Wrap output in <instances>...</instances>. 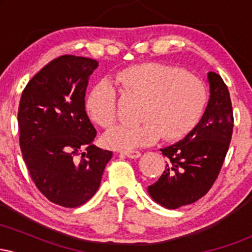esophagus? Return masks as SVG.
<instances>
[{
    "label": "esophagus",
    "mask_w": 252,
    "mask_h": 252,
    "mask_svg": "<svg viewBox=\"0 0 252 252\" xmlns=\"http://www.w3.org/2000/svg\"><path fill=\"white\" fill-rule=\"evenodd\" d=\"M124 155L129 158H137L141 156V153L137 152V150H130V152H124Z\"/></svg>",
    "instance_id": "1"
}]
</instances>
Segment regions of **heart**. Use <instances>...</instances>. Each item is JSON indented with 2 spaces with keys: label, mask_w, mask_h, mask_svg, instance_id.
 I'll list each match as a JSON object with an SVG mask.
<instances>
[{
  "label": "heart",
  "mask_w": 252,
  "mask_h": 252,
  "mask_svg": "<svg viewBox=\"0 0 252 252\" xmlns=\"http://www.w3.org/2000/svg\"><path fill=\"white\" fill-rule=\"evenodd\" d=\"M116 83L124 96L143 99L135 126H114L104 134L109 148L130 152L150 146L162 136L164 141L182 140L200 122L207 104L209 89L204 80L178 66L160 63L134 65L120 71ZM86 109L103 128L116 122L118 92L108 82L90 91Z\"/></svg>",
  "instance_id": "heart-1"
}]
</instances>
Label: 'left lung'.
Masks as SVG:
<instances>
[{
    "mask_svg": "<svg viewBox=\"0 0 252 252\" xmlns=\"http://www.w3.org/2000/svg\"><path fill=\"white\" fill-rule=\"evenodd\" d=\"M211 96L201 121L182 141L161 149L167 166L148 186L154 200L174 210L204 196L218 178L233 130V111L227 86L219 74L209 73Z\"/></svg>",
    "mask_w": 252,
    "mask_h": 252,
    "instance_id": "left-lung-1",
    "label": "left lung"
}]
</instances>
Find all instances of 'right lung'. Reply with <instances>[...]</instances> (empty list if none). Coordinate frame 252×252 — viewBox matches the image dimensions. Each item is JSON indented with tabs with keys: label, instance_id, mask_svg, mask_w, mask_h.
<instances>
[{
	"label": "right lung",
	"instance_id": "1",
	"mask_svg": "<svg viewBox=\"0 0 252 252\" xmlns=\"http://www.w3.org/2000/svg\"><path fill=\"white\" fill-rule=\"evenodd\" d=\"M94 59L62 56L42 67L22 92L20 148L36 189L63 207L90 200L112 152L92 144L97 131L85 111Z\"/></svg>",
	"mask_w": 252,
	"mask_h": 252
}]
</instances>
